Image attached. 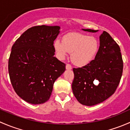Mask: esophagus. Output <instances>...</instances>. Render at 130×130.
<instances>
[{"instance_id":"1","label":"esophagus","mask_w":130,"mask_h":130,"mask_svg":"<svg viewBox=\"0 0 130 130\" xmlns=\"http://www.w3.org/2000/svg\"><path fill=\"white\" fill-rule=\"evenodd\" d=\"M72 69V68L71 65H70V64H67V65H66V69H67V70H71Z\"/></svg>"}]
</instances>
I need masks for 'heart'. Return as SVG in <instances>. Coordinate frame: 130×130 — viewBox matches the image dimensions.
I'll return each mask as SVG.
<instances>
[{
  "mask_svg": "<svg viewBox=\"0 0 130 130\" xmlns=\"http://www.w3.org/2000/svg\"><path fill=\"white\" fill-rule=\"evenodd\" d=\"M53 47L60 59L63 60L71 53V60L73 64L83 67L95 58L99 51V43L94 36L72 32L65 35L63 41L56 40Z\"/></svg>",
  "mask_w": 130,
  "mask_h": 130,
  "instance_id": "obj_1",
  "label": "heart"
}]
</instances>
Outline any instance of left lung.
Masks as SVG:
<instances>
[{
  "label": "left lung",
  "instance_id": "left-lung-1",
  "mask_svg": "<svg viewBox=\"0 0 130 130\" xmlns=\"http://www.w3.org/2000/svg\"><path fill=\"white\" fill-rule=\"evenodd\" d=\"M99 51L94 60L82 68L73 69V93L77 101L85 106L96 105L111 96L120 84L123 73V62L118 44L106 31L99 36ZM98 81L97 85L95 82Z\"/></svg>",
  "mask_w": 130,
  "mask_h": 130
}]
</instances>
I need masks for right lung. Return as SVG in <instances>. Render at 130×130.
<instances>
[{
	"mask_svg": "<svg viewBox=\"0 0 130 130\" xmlns=\"http://www.w3.org/2000/svg\"><path fill=\"white\" fill-rule=\"evenodd\" d=\"M60 27L34 26L21 35L11 49L8 69L16 94L32 104L50 99L56 80L65 72V64L55 55L53 42Z\"/></svg>",
	"mask_w": 130,
	"mask_h": 130,
	"instance_id": "obj_1",
	"label": "right lung"
}]
</instances>
